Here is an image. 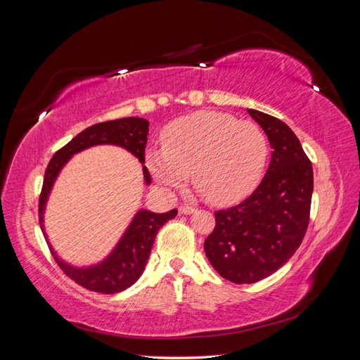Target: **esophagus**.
Segmentation results:
<instances>
[{"label": "esophagus", "mask_w": 360, "mask_h": 360, "mask_svg": "<svg viewBox=\"0 0 360 360\" xmlns=\"http://www.w3.org/2000/svg\"><path fill=\"white\" fill-rule=\"evenodd\" d=\"M193 212H197V209H195V207H192V205H180L179 207L180 214H192Z\"/></svg>", "instance_id": "1"}]
</instances>
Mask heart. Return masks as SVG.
I'll return each instance as SVG.
<instances>
[{
    "mask_svg": "<svg viewBox=\"0 0 360 360\" xmlns=\"http://www.w3.org/2000/svg\"><path fill=\"white\" fill-rule=\"evenodd\" d=\"M165 146L147 151V167L162 186L192 184L214 205L240 202L258 186L269 156L263 130L249 120L201 111L168 126Z\"/></svg>",
    "mask_w": 360,
    "mask_h": 360,
    "instance_id": "1",
    "label": "heart"
}]
</instances>
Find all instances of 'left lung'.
Returning a JSON list of instances; mask_svg holds the SVG:
<instances>
[{
    "label": "left lung",
    "mask_w": 360,
    "mask_h": 360,
    "mask_svg": "<svg viewBox=\"0 0 360 360\" xmlns=\"http://www.w3.org/2000/svg\"><path fill=\"white\" fill-rule=\"evenodd\" d=\"M248 112L274 148L269 169L245 201L214 213L204 242L210 264L234 284L264 279L294 255L308 230L314 189L311 160L292 130L269 114Z\"/></svg>",
    "instance_id": "obj_1"
}]
</instances>
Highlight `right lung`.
I'll list each match as a JSON object with an SVG mask.
<instances>
[{"label":"right lung","mask_w":360,"mask_h":360,"mask_svg":"<svg viewBox=\"0 0 360 360\" xmlns=\"http://www.w3.org/2000/svg\"><path fill=\"white\" fill-rule=\"evenodd\" d=\"M148 135V122L144 118L129 117L111 120V122L97 123L86 127L79 135H76L70 143L61 147L45 171L43 186L39 200V219L43 230V210L48 200V195L53 181H56L60 169L75 153L89 148L97 144H115L124 147L130 153L135 155L141 163L146 162V146ZM146 183L151 181L150 172L147 167H143ZM177 216V209H172L167 213H153L147 210H141L134 217L132 224L129 225L127 231L122 237V240L112 250V254L108 257L103 263L86 267L76 269L61 261L51 248V252L56 258L60 269L66 274L76 284L96 292L102 294H114L120 292L130 285H134L138 278L143 275V270L147 264L148 255L153 248L158 231L165 225L169 219ZM46 238V234H45ZM49 245V243H48Z\"/></svg>","instance_id":"right-lung-1"}]
</instances>
